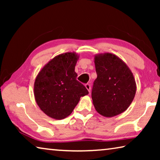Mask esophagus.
I'll return each mask as SVG.
<instances>
[{
  "instance_id": "1",
  "label": "esophagus",
  "mask_w": 160,
  "mask_h": 160,
  "mask_svg": "<svg viewBox=\"0 0 160 160\" xmlns=\"http://www.w3.org/2000/svg\"><path fill=\"white\" fill-rule=\"evenodd\" d=\"M85 88H86L87 90H88L89 92H90V84H88V83L86 84V85H85Z\"/></svg>"
}]
</instances>
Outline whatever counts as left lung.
Here are the masks:
<instances>
[{
	"mask_svg": "<svg viewBox=\"0 0 160 160\" xmlns=\"http://www.w3.org/2000/svg\"><path fill=\"white\" fill-rule=\"evenodd\" d=\"M97 78L92 99L99 114L113 117L128 109L136 92V82L131 69L123 60L111 53L94 56Z\"/></svg>",
	"mask_w": 160,
	"mask_h": 160,
	"instance_id": "8db88e82",
	"label": "left lung"
}]
</instances>
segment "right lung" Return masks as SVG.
<instances>
[{"mask_svg": "<svg viewBox=\"0 0 160 160\" xmlns=\"http://www.w3.org/2000/svg\"><path fill=\"white\" fill-rule=\"evenodd\" d=\"M79 59L75 52L59 54L42 68L34 84L37 104L49 117L61 120L68 116L81 97L88 94L82 84L76 80L75 67Z\"/></svg>", "mask_w": 160, "mask_h": 160, "instance_id": "1", "label": "right lung"}]
</instances>
